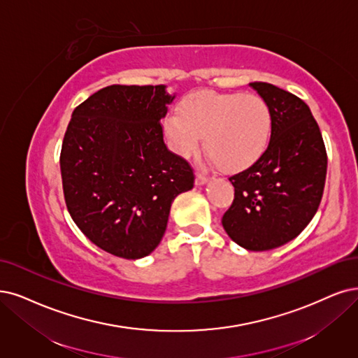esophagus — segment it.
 Instances as JSON below:
<instances>
[{
    "label": "esophagus",
    "instance_id": "esophagus-1",
    "mask_svg": "<svg viewBox=\"0 0 358 358\" xmlns=\"http://www.w3.org/2000/svg\"><path fill=\"white\" fill-rule=\"evenodd\" d=\"M209 176H206V174H202V172H197V176H196V184L197 186H203V184H206L208 181H209Z\"/></svg>",
    "mask_w": 358,
    "mask_h": 358
}]
</instances>
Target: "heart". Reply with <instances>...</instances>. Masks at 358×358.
<instances>
[{
	"instance_id": "obj_1",
	"label": "heart",
	"mask_w": 358,
	"mask_h": 358,
	"mask_svg": "<svg viewBox=\"0 0 358 358\" xmlns=\"http://www.w3.org/2000/svg\"><path fill=\"white\" fill-rule=\"evenodd\" d=\"M172 150L190 157L205 150L224 172H239L252 166L266 153L273 115L267 101L245 92L197 91L169 112L164 122Z\"/></svg>"
}]
</instances>
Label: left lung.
<instances>
[{"instance_id":"1","label":"left lung","mask_w":358,"mask_h":358,"mask_svg":"<svg viewBox=\"0 0 358 358\" xmlns=\"http://www.w3.org/2000/svg\"><path fill=\"white\" fill-rule=\"evenodd\" d=\"M273 115L270 144L258 161L231 176L234 199L222 227L248 250L279 248L308 226L319 209L327 155L308 106L289 91L250 83Z\"/></svg>"}]
</instances>
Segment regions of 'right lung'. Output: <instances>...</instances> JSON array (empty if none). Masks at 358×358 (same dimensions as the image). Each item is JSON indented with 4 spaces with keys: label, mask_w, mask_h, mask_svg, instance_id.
Returning a JSON list of instances; mask_svg holds the SVG:
<instances>
[{
    "label": "right lung",
    "mask_w": 358,
    "mask_h": 358,
    "mask_svg": "<svg viewBox=\"0 0 358 358\" xmlns=\"http://www.w3.org/2000/svg\"><path fill=\"white\" fill-rule=\"evenodd\" d=\"M165 85H109L72 113L60 152L64 202L88 239L115 257L153 252L193 168L164 141Z\"/></svg>",
    "instance_id": "add662e5"
}]
</instances>
